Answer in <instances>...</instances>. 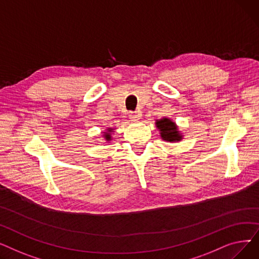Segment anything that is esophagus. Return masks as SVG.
<instances>
[{
	"mask_svg": "<svg viewBox=\"0 0 259 259\" xmlns=\"http://www.w3.org/2000/svg\"><path fill=\"white\" fill-rule=\"evenodd\" d=\"M141 115L139 112H129V118L132 120V121H138L140 119Z\"/></svg>",
	"mask_w": 259,
	"mask_h": 259,
	"instance_id": "esophagus-1",
	"label": "esophagus"
}]
</instances>
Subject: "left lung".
I'll return each instance as SVG.
<instances>
[{
	"label": "left lung",
	"mask_w": 259,
	"mask_h": 259,
	"mask_svg": "<svg viewBox=\"0 0 259 259\" xmlns=\"http://www.w3.org/2000/svg\"><path fill=\"white\" fill-rule=\"evenodd\" d=\"M155 125L156 128L159 130L160 138L165 142L178 143L183 140V134L179 130L178 125L169 117H162L156 119Z\"/></svg>",
	"instance_id": "8db88e82"
}]
</instances>
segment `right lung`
I'll return each instance as SVG.
<instances>
[{"label":"right lung","instance_id":"1","mask_svg":"<svg viewBox=\"0 0 259 259\" xmlns=\"http://www.w3.org/2000/svg\"><path fill=\"white\" fill-rule=\"evenodd\" d=\"M112 133H114V129L113 128H107L106 131L103 132V138H104V140L107 143L112 141Z\"/></svg>","mask_w":259,"mask_h":259}]
</instances>
